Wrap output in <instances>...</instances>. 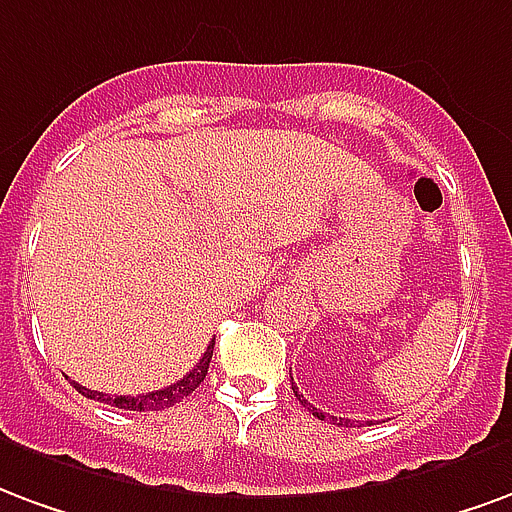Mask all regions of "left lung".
<instances>
[{"instance_id": "8db88e82", "label": "left lung", "mask_w": 512, "mask_h": 512, "mask_svg": "<svg viewBox=\"0 0 512 512\" xmlns=\"http://www.w3.org/2000/svg\"><path fill=\"white\" fill-rule=\"evenodd\" d=\"M292 390H294V395L300 398V404L305 406V409H308V412H311L313 417H319V420H327V423H333V425H346V428H352V420H343V417H333V414H327V412H322V409H316V406H313V404H308V401H305V398H302V395L297 393V387H294V379H292ZM360 425H368V423H360Z\"/></svg>"}]
</instances>
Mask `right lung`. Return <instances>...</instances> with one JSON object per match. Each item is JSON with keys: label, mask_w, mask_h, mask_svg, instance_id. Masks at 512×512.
I'll return each mask as SVG.
<instances>
[{"label": "right lung", "mask_w": 512, "mask_h": 512, "mask_svg": "<svg viewBox=\"0 0 512 512\" xmlns=\"http://www.w3.org/2000/svg\"><path fill=\"white\" fill-rule=\"evenodd\" d=\"M212 349H215V341L207 346V352L201 357L196 368L185 374L179 382L169 384V387H163V390H155V393H144V395H103L98 390H87V387H81L76 384V390L81 395H87V398H95V401H103V404L117 406V409H130V412H158V409H169V406L179 404L185 395H190L201 382H204V376H207V368H210L212 360Z\"/></svg>", "instance_id": "1"}]
</instances>
